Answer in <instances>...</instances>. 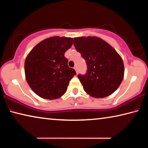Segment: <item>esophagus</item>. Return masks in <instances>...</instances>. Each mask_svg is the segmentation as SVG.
I'll use <instances>...</instances> for the list:
<instances>
[{"mask_svg":"<svg viewBox=\"0 0 148 148\" xmlns=\"http://www.w3.org/2000/svg\"><path fill=\"white\" fill-rule=\"evenodd\" d=\"M74 69L75 71H76V74H77V66H75Z\"/></svg>","mask_w":148,"mask_h":148,"instance_id":"34e87169","label":"esophagus"}]
</instances>
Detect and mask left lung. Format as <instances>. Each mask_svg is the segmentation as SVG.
<instances>
[{
  "mask_svg": "<svg viewBox=\"0 0 148 148\" xmlns=\"http://www.w3.org/2000/svg\"><path fill=\"white\" fill-rule=\"evenodd\" d=\"M74 46L87 62V73L77 76L84 91L94 98H104L116 91L125 72L123 61L116 49L97 36L74 38Z\"/></svg>",
  "mask_w": 148,
  "mask_h": 148,
  "instance_id": "1",
  "label": "left lung"
}]
</instances>
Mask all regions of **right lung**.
<instances>
[{"label": "right lung", "instance_id": "right-lung-1", "mask_svg": "<svg viewBox=\"0 0 148 148\" xmlns=\"http://www.w3.org/2000/svg\"><path fill=\"white\" fill-rule=\"evenodd\" d=\"M73 38L53 36L44 39L32 49L25 61V74L29 86L41 98L53 100L67 90L76 72L68 66L64 53Z\"/></svg>", "mask_w": 148, "mask_h": 148}]
</instances>
